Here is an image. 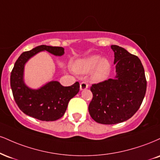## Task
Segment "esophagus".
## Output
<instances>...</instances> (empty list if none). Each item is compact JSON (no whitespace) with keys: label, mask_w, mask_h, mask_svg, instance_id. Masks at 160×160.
Segmentation results:
<instances>
[{"label":"esophagus","mask_w":160,"mask_h":160,"mask_svg":"<svg viewBox=\"0 0 160 160\" xmlns=\"http://www.w3.org/2000/svg\"><path fill=\"white\" fill-rule=\"evenodd\" d=\"M88 84L86 82H82L81 83H80V90H85L86 88H88Z\"/></svg>","instance_id":"obj_1"}]
</instances>
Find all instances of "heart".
<instances>
[{"label": "heart", "mask_w": 160, "mask_h": 160, "mask_svg": "<svg viewBox=\"0 0 160 160\" xmlns=\"http://www.w3.org/2000/svg\"><path fill=\"white\" fill-rule=\"evenodd\" d=\"M74 68L75 72L79 74H86L93 71L92 74V80L100 82L106 80L109 76L111 65L107 58H101L100 56L94 55L77 61Z\"/></svg>", "instance_id": "heart-1"}]
</instances>
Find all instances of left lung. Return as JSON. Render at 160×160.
Masks as SVG:
<instances>
[{
    "label": "left lung",
    "instance_id": "1",
    "mask_svg": "<svg viewBox=\"0 0 160 160\" xmlns=\"http://www.w3.org/2000/svg\"><path fill=\"white\" fill-rule=\"evenodd\" d=\"M111 48L116 76L90 88L93 98L88 112L94 121L103 124H118L131 118L139 109L147 88L145 70L137 56L118 45Z\"/></svg>",
    "mask_w": 160,
    "mask_h": 160
}]
</instances>
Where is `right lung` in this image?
<instances>
[{
    "label": "right lung",
    "mask_w": 160,
    "mask_h": 160,
    "mask_svg": "<svg viewBox=\"0 0 160 160\" xmlns=\"http://www.w3.org/2000/svg\"><path fill=\"white\" fill-rule=\"evenodd\" d=\"M46 51L55 56L64 54L62 47L40 45L22 53L15 62L10 75V86L15 103L24 114L44 122H53L63 116L68 102L80 90L76 82L71 86L51 81L38 89H32L24 82V65L38 52Z\"/></svg>",
    "instance_id": "add662e5"
}]
</instances>
